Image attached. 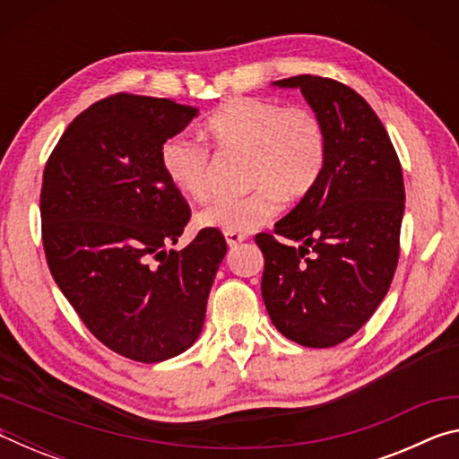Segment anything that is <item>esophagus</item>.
<instances>
[{"instance_id":"34e87169","label":"esophagus","mask_w":459,"mask_h":459,"mask_svg":"<svg viewBox=\"0 0 459 459\" xmlns=\"http://www.w3.org/2000/svg\"><path fill=\"white\" fill-rule=\"evenodd\" d=\"M224 238H227L229 247H237L245 240V235H235V232H224Z\"/></svg>"}]
</instances>
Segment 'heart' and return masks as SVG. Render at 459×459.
I'll return each instance as SVG.
<instances>
[{
  "label": "heart",
  "mask_w": 459,
  "mask_h": 459,
  "mask_svg": "<svg viewBox=\"0 0 459 459\" xmlns=\"http://www.w3.org/2000/svg\"><path fill=\"white\" fill-rule=\"evenodd\" d=\"M216 150L248 153L247 196H222L198 214V224L235 235H248L267 224L285 202L312 194L328 160V135L322 119L306 107L275 99L237 97L206 121ZM161 169L178 192L206 200L214 190L212 155L186 135L166 139L160 152Z\"/></svg>",
  "instance_id": "b5f03b06"
}]
</instances>
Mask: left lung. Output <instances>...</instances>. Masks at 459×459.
I'll list each match as a JSON object with an SVG mask.
<instances>
[{
  "mask_svg": "<svg viewBox=\"0 0 459 459\" xmlns=\"http://www.w3.org/2000/svg\"><path fill=\"white\" fill-rule=\"evenodd\" d=\"M299 89L328 135V160L312 194L255 237L265 269L271 322L307 348L359 332L391 287L399 261L405 186L386 129L359 92L324 76L275 81Z\"/></svg>",
  "mask_w": 459,
  "mask_h": 459,
  "instance_id": "1",
  "label": "left lung"
}]
</instances>
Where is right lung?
Instances as JSON below:
<instances>
[{"mask_svg": "<svg viewBox=\"0 0 459 459\" xmlns=\"http://www.w3.org/2000/svg\"><path fill=\"white\" fill-rule=\"evenodd\" d=\"M198 108L117 92L76 117L44 168L42 243L54 281L92 336L137 362L182 354L200 336L227 240L202 229L166 251L190 206L160 152Z\"/></svg>", "mask_w": 459, "mask_h": 459, "instance_id": "obj_1", "label": "right lung"}]
</instances>
